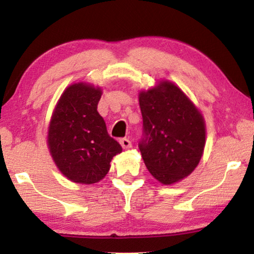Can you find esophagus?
I'll return each instance as SVG.
<instances>
[{
  "label": "esophagus",
  "instance_id": "34e87169",
  "mask_svg": "<svg viewBox=\"0 0 254 254\" xmlns=\"http://www.w3.org/2000/svg\"><path fill=\"white\" fill-rule=\"evenodd\" d=\"M120 144H121V147H123L124 149H130L131 148V141L129 140V138H127V137L121 138Z\"/></svg>",
  "mask_w": 254,
  "mask_h": 254
}]
</instances>
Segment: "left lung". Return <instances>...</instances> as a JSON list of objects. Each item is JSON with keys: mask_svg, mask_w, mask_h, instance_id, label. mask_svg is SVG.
Masks as SVG:
<instances>
[{"mask_svg": "<svg viewBox=\"0 0 254 254\" xmlns=\"http://www.w3.org/2000/svg\"><path fill=\"white\" fill-rule=\"evenodd\" d=\"M143 134L138 142L149 172L164 185L190 175L206 144L202 114L178 86L161 82L138 96Z\"/></svg>", "mask_w": 254, "mask_h": 254, "instance_id": "left-lung-1", "label": "left lung"}]
</instances>
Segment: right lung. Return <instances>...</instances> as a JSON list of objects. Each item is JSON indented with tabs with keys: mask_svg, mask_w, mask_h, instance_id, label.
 Wrapping results in <instances>:
<instances>
[{
	"mask_svg": "<svg viewBox=\"0 0 254 254\" xmlns=\"http://www.w3.org/2000/svg\"><path fill=\"white\" fill-rule=\"evenodd\" d=\"M100 97L99 88L75 83L62 93L52 116L48 148L62 175L74 183L102 180L112 158L123 151L97 111Z\"/></svg>",
	"mask_w": 254,
	"mask_h": 254,
	"instance_id": "1",
	"label": "right lung"
}]
</instances>
